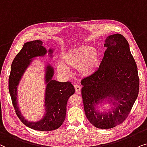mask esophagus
<instances>
[{
    "label": "esophagus",
    "instance_id": "1",
    "mask_svg": "<svg viewBox=\"0 0 147 147\" xmlns=\"http://www.w3.org/2000/svg\"><path fill=\"white\" fill-rule=\"evenodd\" d=\"M75 91L77 92V93H79L81 90V87L79 85H75Z\"/></svg>",
    "mask_w": 147,
    "mask_h": 147
}]
</instances>
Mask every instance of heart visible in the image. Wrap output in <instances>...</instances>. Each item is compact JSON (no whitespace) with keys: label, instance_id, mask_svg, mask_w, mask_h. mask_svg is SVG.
I'll return each instance as SVG.
<instances>
[{"label":"heart","instance_id":"heart-1","mask_svg":"<svg viewBox=\"0 0 147 147\" xmlns=\"http://www.w3.org/2000/svg\"><path fill=\"white\" fill-rule=\"evenodd\" d=\"M99 56L95 48L88 46L72 49L62 56V62L58 64V70L64 75H70L68 67L78 68L82 75H89L97 67Z\"/></svg>","mask_w":147,"mask_h":147}]
</instances>
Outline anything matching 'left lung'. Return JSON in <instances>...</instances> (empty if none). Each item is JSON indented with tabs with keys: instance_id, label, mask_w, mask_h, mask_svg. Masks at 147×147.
Instances as JSON below:
<instances>
[{
	"instance_id": "obj_1",
	"label": "left lung",
	"mask_w": 147,
	"mask_h": 147,
	"mask_svg": "<svg viewBox=\"0 0 147 147\" xmlns=\"http://www.w3.org/2000/svg\"><path fill=\"white\" fill-rule=\"evenodd\" d=\"M99 68L81 80V95L88 120L97 128L109 129L120 124L128 117L137 98L139 77L129 44L122 35L109 36ZM108 99L115 107L99 113L96 105Z\"/></svg>"
}]
</instances>
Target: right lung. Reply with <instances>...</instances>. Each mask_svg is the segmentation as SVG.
Masks as SVG:
<instances>
[{
	"instance_id": "right-lung-1",
	"label": "right lung",
	"mask_w": 147,
	"mask_h": 147,
	"mask_svg": "<svg viewBox=\"0 0 147 147\" xmlns=\"http://www.w3.org/2000/svg\"><path fill=\"white\" fill-rule=\"evenodd\" d=\"M52 51L53 50L51 49L49 50L50 54H52ZM46 52L42 41L35 40L25 43L13 60L9 78V93L19 120L29 128L40 131H50L60 128L66 118L68 99L75 92V87L70 82L61 83L52 80L54 69L51 66L47 65L45 76L47 83L45 95L46 113L44 118L36 122H28L23 118L17 104V86L33 58L44 56Z\"/></svg>"
}]
</instances>
